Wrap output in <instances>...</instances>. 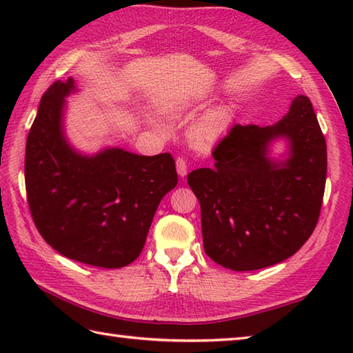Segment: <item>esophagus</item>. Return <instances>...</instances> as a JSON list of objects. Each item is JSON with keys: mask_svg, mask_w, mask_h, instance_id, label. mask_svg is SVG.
Instances as JSON below:
<instances>
[{"mask_svg": "<svg viewBox=\"0 0 353 353\" xmlns=\"http://www.w3.org/2000/svg\"><path fill=\"white\" fill-rule=\"evenodd\" d=\"M176 168H177L179 176H181V177L186 176V172H188V163H186V161L183 159V157H177V159H176Z\"/></svg>", "mask_w": 353, "mask_h": 353, "instance_id": "esophagus-1", "label": "esophagus"}]
</instances>
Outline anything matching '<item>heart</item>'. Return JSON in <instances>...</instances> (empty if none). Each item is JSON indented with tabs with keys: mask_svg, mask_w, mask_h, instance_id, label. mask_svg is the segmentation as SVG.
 Listing matches in <instances>:
<instances>
[{
	"mask_svg": "<svg viewBox=\"0 0 353 353\" xmlns=\"http://www.w3.org/2000/svg\"><path fill=\"white\" fill-rule=\"evenodd\" d=\"M232 118V112L229 108H219L212 110L194 124L191 130L192 139L197 144H212L226 132Z\"/></svg>",
	"mask_w": 353,
	"mask_h": 353,
	"instance_id": "obj_1",
	"label": "heart"
}]
</instances>
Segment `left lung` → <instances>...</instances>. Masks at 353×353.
Segmentation results:
<instances>
[{
    "mask_svg": "<svg viewBox=\"0 0 353 353\" xmlns=\"http://www.w3.org/2000/svg\"><path fill=\"white\" fill-rule=\"evenodd\" d=\"M277 137L290 144L282 163L268 157L269 142ZM212 157V168L188 174L209 258L234 272H250L288 259L308 241L327 170L326 141L308 97L297 95L274 125L235 124Z\"/></svg>",
    "mask_w": 353,
    "mask_h": 353,
    "instance_id": "8db88e82",
    "label": "left lung"
}]
</instances>
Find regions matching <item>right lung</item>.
<instances>
[{"instance_id": "1", "label": "right lung", "mask_w": 353, "mask_h": 353, "mask_svg": "<svg viewBox=\"0 0 353 353\" xmlns=\"http://www.w3.org/2000/svg\"><path fill=\"white\" fill-rule=\"evenodd\" d=\"M57 80L41 99L26 145V191L42 238L63 256L101 268L132 264L144 249L162 197L177 185L170 153L108 148L81 156L63 137L65 97Z\"/></svg>"}]
</instances>
